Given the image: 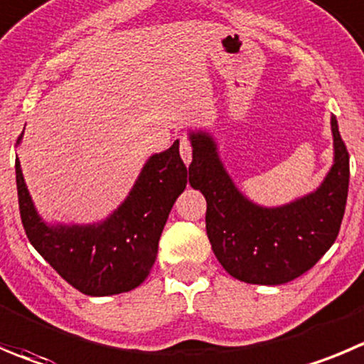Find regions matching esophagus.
<instances>
[{
	"label": "esophagus",
	"instance_id": "obj_1",
	"mask_svg": "<svg viewBox=\"0 0 364 364\" xmlns=\"http://www.w3.org/2000/svg\"><path fill=\"white\" fill-rule=\"evenodd\" d=\"M180 157H182V161H184L186 164H189L193 159V144L188 136L180 137Z\"/></svg>",
	"mask_w": 364,
	"mask_h": 364
}]
</instances>
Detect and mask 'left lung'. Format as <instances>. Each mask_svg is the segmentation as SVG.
<instances>
[{
	"label": "left lung",
	"instance_id": "left-lung-1",
	"mask_svg": "<svg viewBox=\"0 0 364 364\" xmlns=\"http://www.w3.org/2000/svg\"><path fill=\"white\" fill-rule=\"evenodd\" d=\"M334 164L311 195L266 209L236 189L210 136L191 134L189 184L207 200L205 228L214 255L232 277L277 286L313 268L338 237L348 195V151L332 116Z\"/></svg>",
	"mask_w": 364,
	"mask_h": 364
}]
</instances>
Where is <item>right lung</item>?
Here are the masks:
<instances>
[{
    "label": "right lung",
    "instance_id": "obj_1",
    "mask_svg": "<svg viewBox=\"0 0 364 364\" xmlns=\"http://www.w3.org/2000/svg\"><path fill=\"white\" fill-rule=\"evenodd\" d=\"M16 182L21 221L33 248L73 288L89 296H107L130 291L148 277L169 210L188 184V168L176 141L148 159L128 198L109 220L85 227H48L41 220L19 159Z\"/></svg>",
    "mask_w": 364,
    "mask_h": 364
}]
</instances>
